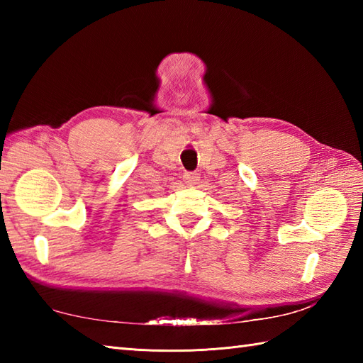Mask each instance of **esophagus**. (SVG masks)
<instances>
[{"mask_svg": "<svg viewBox=\"0 0 363 363\" xmlns=\"http://www.w3.org/2000/svg\"><path fill=\"white\" fill-rule=\"evenodd\" d=\"M184 181H186L189 186H195L199 181V174L196 172H186L184 173Z\"/></svg>", "mask_w": 363, "mask_h": 363, "instance_id": "1", "label": "esophagus"}]
</instances>
